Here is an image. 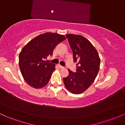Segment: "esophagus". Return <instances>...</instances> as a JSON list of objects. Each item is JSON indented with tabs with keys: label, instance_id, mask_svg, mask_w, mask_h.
<instances>
[{
	"label": "esophagus",
	"instance_id": "1",
	"mask_svg": "<svg viewBox=\"0 0 125 125\" xmlns=\"http://www.w3.org/2000/svg\"><path fill=\"white\" fill-rule=\"evenodd\" d=\"M58 66L59 67V68H61V69H63V67H64L63 66H61V64H59Z\"/></svg>",
	"mask_w": 125,
	"mask_h": 125
}]
</instances>
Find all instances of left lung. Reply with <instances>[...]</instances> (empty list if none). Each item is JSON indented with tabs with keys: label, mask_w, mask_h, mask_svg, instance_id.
Masks as SVG:
<instances>
[{
	"label": "left lung",
	"mask_w": 125,
	"mask_h": 125,
	"mask_svg": "<svg viewBox=\"0 0 125 125\" xmlns=\"http://www.w3.org/2000/svg\"><path fill=\"white\" fill-rule=\"evenodd\" d=\"M73 54L76 70L68 69L69 75L63 78L67 89L73 94H80L87 89L94 81L99 71L100 60L93 44L81 35H67Z\"/></svg>",
	"instance_id": "1"
}]
</instances>
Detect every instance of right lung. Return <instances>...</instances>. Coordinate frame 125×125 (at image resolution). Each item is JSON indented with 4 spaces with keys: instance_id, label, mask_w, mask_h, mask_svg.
<instances>
[{
    "instance_id": "1",
    "label": "right lung",
    "mask_w": 125,
    "mask_h": 125,
    "mask_svg": "<svg viewBox=\"0 0 125 125\" xmlns=\"http://www.w3.org/2000/svg\"><path fill=\"white\" fill-rule=\"evenodd\" d=\"M66 37L55 33L41 34L31 40L19 53V65L25 81L33 88L45 86L55 70V64L44 61Z\"/></svg>"
}]
</instances>
